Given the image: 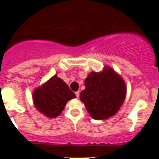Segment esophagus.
<instances>
[{"instance_id": "1", "label": "esophagus", "mask_w": 159, "mask_h": 159, "mask_svg": "<svg viewBox=\"0 0 159 159\" xmlns=\"http://www.w3.org/2000/svg\"><path fill=\"white\" fill-rule=\"evenodd\" d=\"M75 95H76L77 98H79V97H80V91H77V92H75Z\"/></svg>"}]
</instances>
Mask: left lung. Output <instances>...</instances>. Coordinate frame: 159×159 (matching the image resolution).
Here are the masks:
<instances>
[{"label":"left lung","instance_id":"obj_1","mask_svg":"<svg viewBox=\"0 0 159 159\" xmlns=\"http://www.w3.org/2000/svg\"><path fill=\"white\" fill-rule=\"evenodd\" d=\"M80 99L89 115L96 120L114 116L123 105L127 94L124 80L109 67L101 72L92 71L85 80Z\"/></svg>","mask_w":159,"mask_h":159}]
</instances>
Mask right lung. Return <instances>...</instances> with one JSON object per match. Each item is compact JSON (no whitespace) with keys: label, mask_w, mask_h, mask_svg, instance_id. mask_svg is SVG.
<instances>
[{"label":"right lung","mask_w":159,"mask_h":159,"mask_svg":"<svg viewBox=\"0 0 159 159\" xmlns=\"http://www.w3.org/2000/svg\"><path fill=\"white\" fill-rule=\"evenodd\" d=\"M75 98L67 84L54 75L32 93L33 102L40 113L52 119L62 113L67 101Z\"/></svg>","instance_id":"1"}]
</instances>
